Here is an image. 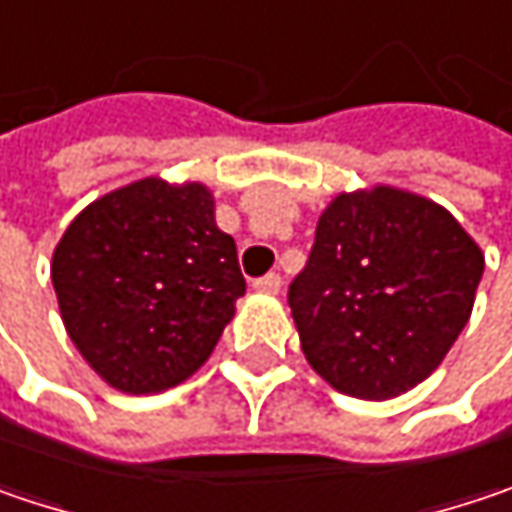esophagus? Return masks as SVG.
<instances>
[{
    "mask_svg": "<svg viewBox=\"0 0 512 512\" xmlns=\"http://www.w3.org/2000/svg\"><path fill=\"white\" fill-rule=\"evenodd\" d=\"M253 288H256V291H262V294H279V288H282V276L279 274L259 276V279L253 282Z\"/></svg>",
    "mask_w": 512,
    "mask_h": 512,
    "instance_id": "esophagus-1",
    "label": "esophagus"
}]
</instances>
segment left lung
<instances>
[{
  "label": "left lung",
  "mask_w": 512,
  "mask_h": 512,
  "mask_svg": "<svg viewBox=\"0 0 512 512\" xmlns=\"http://www.w3.org/2000/svg\"><path fill=\"white\" fill-rule=\"evenodd\" d=\"M484 253L440 203L396 186L335 195L288 288L311 370L384 402L425 382L469 323Z\"/></svg>",
  "instance_id": "1"
}]
</instances>
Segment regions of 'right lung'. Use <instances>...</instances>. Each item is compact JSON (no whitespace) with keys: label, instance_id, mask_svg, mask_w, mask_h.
Returning a JSON list of instances; mask_svg holds the SVG:
<instances>
[{"label":"right lung","instance_id":"obj_1","mask_svg":"<svg viewBox=\"0 0 512 512\" xmlns=\"http://www.w3.org/2000/svg\"><path fill=\"white\" fill-rule=\"evenodd\" d=\"M75 349L122 393H163L198 373L244 294L233 236L195 180L142 177L84 206L52 253Z\"/></svg>","mask_w":512,"mask_h":512}]
</instances>
